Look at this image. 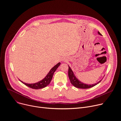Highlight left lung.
Listing matches in <instances>:
<instances>
[{
    "instance_id": "8db88e82",
    "label": "left lung",
    "mask_w": 121,
    "mask_h": 121,
    "mask_svg": "<svg viewBox=\"0 0 121 121\" xmlns=\"http://www.w3.org/2000/svg\"><path fill=\"white\" fill-rule=\"evenodd\" d=\"M98 34L100 35H102L98 31ZM68 75L69 77V79L70 80L71 83L75 87L81 89H87L93 87L95 86V85H97L98 83H99L101 80L99 81L98 82H97L96 83L93 84H87L85 83H84L83 82L80 81L77 78H76L75 74H74V72H73L72 70L70 68V67L69 65V71H68Z\"/></svg>"
}]
</instances>
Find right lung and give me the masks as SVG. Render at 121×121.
<instances>
[{"label":"right lung","mask_w":121,"mask_h":121,"mask_svg":"<svg viewBox=\"0 0 121 121\" xmlns=\"http://www.w3.org/2000/svg\"><path fill=\"white\" fill-rule=\"evenodd\" d=\"M61 64V63L59 62L58 64H57L56 65H55L52 68L51 70H50V71L49 72V73L47 74V75L45 76V77L42 80L34 83H27L26 82H24L22 81H21V80H20V82H21L23 84H24L25 85H26L27 86L31 88L32 89H41V88H43L45 87H46L47 85H48L52 78V77L53 75V74L54 73V72L56 71V69L58 68V67Z\"/></svg>","instance_id":"obj_1"}]
</instances>
